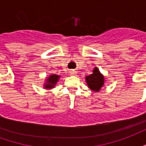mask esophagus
I'll return each mask as SVG.
<instances>
[{"label": "esophagus", "mask_w": 146, "mask_h": 146, "mask_svg": "<svg viewBox=\"0 0 146 146\" xmlns=\"http://www.w3.org/2000/svg\"><path fill=\"white\" fill-rule=\"evenodd\" d=\"M70 73H71V75H73V76H75V75L76 74V71H74V70H72Z\"/></svg>", "instance_id": "obj_1"}]
</instances>
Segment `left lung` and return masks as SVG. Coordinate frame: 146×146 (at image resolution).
Returning <instances> with one entry per match:
<instances>
[{
	"mask_svg": "<svg viewBox=\"0 0 146 146\" xmlns=\"http://www.w3.org/2000/svg\"><path fill=\"white\" fill-rule=\"evenodd\" d=\"M86 81L92 90L94 92H98L104 84V76L100 73L97 68H95L92 74L86 76Z\"/></svg>",
	"mask_w": 146,
	"mask_h": 146,
	"instance_id": "obj_1",
	"label": "left lung"
}]
</instances>
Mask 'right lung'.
Returning <instances> with one entry per match:
<instances>
[{"label":"right lung","instance_id":"right-lung-1","mask_svg":"<svg viewBox=\"0 0 146 146\" xmlns=\"http://www.w3.org/2000/svg\"><path fill=\"white\" fill-rule=\"evenodd\" d=\"M59 78V76H58V75H51L50 77L48 79V82L46 84H44L45 86V88H52L54 85H55V84L58 81V80Z\"/></svg>","mask_w":146,"mask_h":146}]
</instances>
